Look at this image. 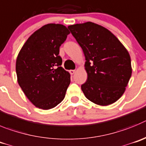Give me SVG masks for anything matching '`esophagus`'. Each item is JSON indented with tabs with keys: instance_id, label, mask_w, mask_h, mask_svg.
<instances>
[{
	"instance_id": "34e87169",
	"label": "esophagus",
	"mask_w": 146,
	"mask_h": 146,
	"mask_svg": "<svg viewBox=\"0 0 146 146\" xmlns=\"http://www.w3.org/2000/svg\"><path fill=\"white\" fill-rule=\"evenodd\" d=\"M69 72H70V75H73L75 73H76V70H70Z\"/></svg>"
}]
</instances>
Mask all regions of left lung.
Instances as JSON below:
<instances>
[{
  "label": "left lung",
  "mask_w": 146,
  "mask_h": 146,
  "mask_svg": "<svg viewBox=\"0 0 146 146\" xmlns=\"http://www.w3.org/2000/svg\"><path fill=\"white\" fill-rule=\"evenodd\" d=\"M84 54L88 78L81 89L89 100L106 106L125 92L132 76L129 54L106 27L87 22L68 26Z\"/></svg>",
  "instance_id": "left-lung-1"
}]
</instances>
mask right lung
Segmentation results:
<instances>
[{
  "label": "right lung",
  "mask_w": 146,
  "mask_h": 146,
  "mask_svg": "<svg viewBox=\"0 0 146 146\" xmlns=\"http://www.w3.org/2000/svg\"><path fill=\"white\" fill-rule=\"evenodd\" d=\"M69 33L62 25H45L28 38L18 54V84L38 108H53L65 98L70 75L61 67L62 60L59 54Z\"/></svg>",
  "instance_id": "obj_1"
}]
</instances>
